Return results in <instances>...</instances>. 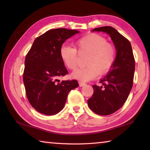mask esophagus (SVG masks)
<instances>
[{
    "instance_id": "esophagus-1",
    "label": "esophagus",
    "mask_w": 150,
    "mask_h": 150,
    "mask_svg": "<svg viewBox=\"0 0 150 150\" xmlns=\"http://www.w3.org/2000/svg\"><path fill=\"white\" fill-rule=\"evenodd\" d=\"M79 84L80 87H83V86L85 85V83L83 82H81V81H79Z\"/></svg>"
}]
</instances>
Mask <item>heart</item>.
<instances>
[{"instance_id": "obj_1", "label": "heart", "mask_w": 150, "mask_h": 150, "mask_svg": "<svg viewBox=\"0 0 150 150\" xmlns=\"http://www.w3.org/2000/svg\"><path fill=\"white\" fill-rule=\"evenodd\" d=\"M76 49L69 45H62L59 50L61 59L67 69L75 70L77 67V52L88 53L85 67L73 73V77L88 81L100 75H105L115 64L116 50L112 44L107 42L105 37L95 33H90L76 41Z\"/></svg>"}]
</instances>
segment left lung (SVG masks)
I'll use <instances>...</instances> for the list:
<instances>
[{"instance_id": "obj_1", "label": "left lung", "mask_w": 150, "mask_h": 150, "mask_svg": "<svg viewBox=\"0 0 150 150\" xmlns=\"http://www.w3.org/2000/svg\"><path fill=\"white\" fill-rule=\"evenodd\" d=\"M94 31L110 35L116 48V57L110 71L100 81L101 85H93V95L87 103L95 113L109 115L120 108L128 97L133 86L135 59L130 42L115 28L103 26L96 28Z\"/></svg>"}]
</instances>
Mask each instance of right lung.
<instances>
[{
    "label": "right lung",
    "instance_id": "obj_1",
    "mask_svg": "<svg viewBox=\"0 0 150 150\" xmlns=\"http://www.w3.org/2000/svg\"><path fill=\"white\" fill-rule=\"evenodd\" d=\"M79 32L57 28L48 30L34 40L25 58L23 81L30 105L39 112L54 115L64 107L68 93L79 86L76 80L57 78L68 71L59 50L66 40Z\"/></svg>",
    "mask_w": 150,
    "mask_h": 150
}]
</instances>
